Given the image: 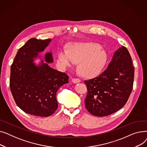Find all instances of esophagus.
<instances>
[{
  "mask_svg": "<svg viewBox=\"0 0 147 147\" xmlns=\"http://www.w3.org/2000/svg\"><path fill=\"white\" fill-rule=\"evenodd\" d=\"M80 79H78V78H73L72 79V82L74 83H78L80 82Z\"/></svg>",
  "mask_w": 147,
  "mask_h": 147,
  "instance_id": "34e87169",
  "label": "esophagus"
}]
</instances>
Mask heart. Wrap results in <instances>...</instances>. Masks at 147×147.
I'll use <instances>...</instances> for the list:
<instances>
[{
	"mask_svg": "<svg viewBox=\"0 0 147 147\" xmlns=\"http://www.w3.org/2000/svg\"><path fill=\"white\" fill-rule=\"evenodd\" d=\"M59 66L65 68L79 62V70L86 77L92 78L102 71L107 59L106 51L100 45L92 42L74 43L68 51L60 50L57 55Z\"/></svg>",
	"mask_w": 147,
	"mask_h": 147,
	"instance_id": "1",
	"label": "heart"
}]
</instances>
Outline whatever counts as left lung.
Listing matches in <instances>:
<instances>
[{
    "label": "left lung",
    "mask_w": 147,
    "mask_h": 147,
    "mask_svg": "<svg viewBox=\"0 0 147 147\" xmlns=\"http://www.w3.org/2000/svg\"><path fill=\"white\" fill-rule=\"evenodd\" d=\"M135 69L125 46L115 52L107 68L99 76L84 80L88 89L85 107L92 115L104 117L121 109L133 89Z\"/></svg>",
    "instance_id": "1"
}]
</instances>
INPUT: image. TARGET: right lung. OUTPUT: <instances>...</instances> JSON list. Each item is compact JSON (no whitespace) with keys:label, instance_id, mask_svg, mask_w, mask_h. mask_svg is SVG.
Wrapping results in <instances>:
<instances>
[{"label":"right lung","instance_id":"right-lung-1","mask_svg":"<svg viewBox=\"0 0 147 147\" xmlns=\"http://www.w3.org/2000/svg\"><path fill=\"white\" fill-rule=\"evenodd\" d=\"M51 39H29L19 49L11 68L9 86L17 106L25 113L35 116L48 117L57 108V92L68 83V76L43 63L36 67L33 58L43 51ZM45 61L53 62L51 52L46 53Z\"/></svg>","mask_w":147,"mask_h":147}]
</instances>
